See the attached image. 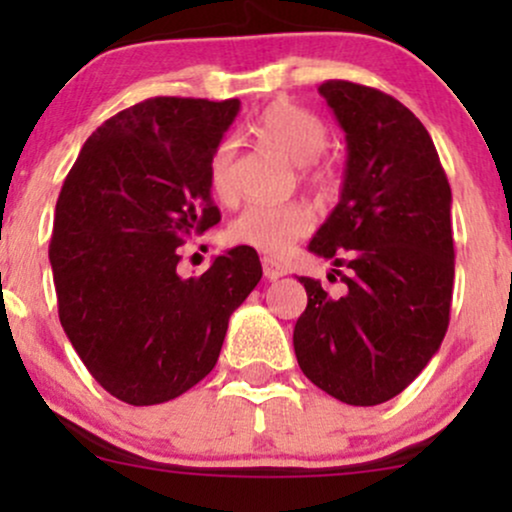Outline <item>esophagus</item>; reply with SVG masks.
<instances>
[{
	"label": "esophagus",
	"instance_id": "1",
	"mask_svg": "<svg viewBox=\"0 0 512 512\" xmlns=\"http://www.w3.org/2000/svg\"><path fill=\"white\" fill-rule=\"evenodd\" d=\"M262 272L269 281H276V279H281V276L286 274V269L281 267V264L276 260H272V257H262Z\"/></svg>",
	"mask_w": 512,
	"mask_h": 512
}]
</instances>
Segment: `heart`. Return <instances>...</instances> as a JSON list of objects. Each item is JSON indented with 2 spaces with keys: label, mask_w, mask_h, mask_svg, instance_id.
Instances as JSON below:
<instances>
[{
  "label": "heart",
  "mask_w": 512,
  "mask_h": 512,
  "mask_svg": "<svg viewBox=\"0 0 512 512\" xmlns=\"http://www.w3.org/2000/svg\"><path fill=\"white\" fill-rule=\"evenodd\" d=\"M257 139L291 163L301 168L303 180L320 192H332L337 187V170L317 158L327 149L330 134L320 117L289 101H274L262 110L252 125ZM236 156L238 144L233 137H223L214 146L209 158V182L221 202H236ZM315 226L313 209L305 202L286 204H250L228 228V236L240 245L260 250L264 255H284L291 245L308 236Z\"/></svg>",
  "instance_id": "b5f03b06"
}]
</instances>
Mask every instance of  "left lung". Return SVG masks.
Listing matches in <instances>:
<instances>
[{
	"mask_svg": "<svg viewBox=\"0 0 512 512\" xmlns=\"http://www.w3.org/2000/svg\"><path fill=\"white\" fill-rule=\"evenodd\" d=\"M317 91L346 132V170L339 204L308 250L334 262L346 291L332 298L298 276L308 305L293 349L310 383L373 407L397 397L448 332L452 195L431 134L397 98L342 79Z\"/></svg>",
	"mask_w": 512,
	"mask_h": 512,
	"instance_id": "obj_1",
	"label": "left lung"
}]
</instances>
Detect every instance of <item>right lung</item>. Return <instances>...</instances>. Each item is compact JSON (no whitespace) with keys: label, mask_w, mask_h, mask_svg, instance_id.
Segmentation results:
<instances>
[{"label":"right lung","mask_w":512,"mask_h":512,"mask_svg":"<svg viewBox=\"0 0 512 512\" xmlns=\"http://www.w3.org/2000/svg\"><path fill=\"white\" fill-rule=\"evenodd\" d=\"M238 110V98H146L86 139L57 197L50 264L60 322L96 383L134 407L207 378L228 317L262 279L248 245L197 279L178 274L185 240L221 221L209 158Z\"/></svg>","instance_id":"1"}]
</instances>
